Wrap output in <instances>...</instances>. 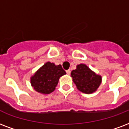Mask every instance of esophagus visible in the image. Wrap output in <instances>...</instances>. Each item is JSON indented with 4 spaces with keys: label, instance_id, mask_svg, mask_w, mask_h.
I'll return each instance as SVG.
<instances>
[{
    "label": "esophagus",
    "instance_id": "esophagus-1",
    "mask_svg": "<svg viewBox=\"0 0 129 129\" xmlns=\"http://www.w3.org/2000/svg\"><path fill=\"white\" fill-rule=\"evenodd\" d=\"M66 73H67V74L70 75V73H71V71H70V70H66Z\"/></svg>",
    "mask_w": 129,
    "mask_h": 129
}]
</instances>
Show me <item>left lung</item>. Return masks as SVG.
I'll return each instance as SVG.
<instances>
[{"label":"left lung","mask_w":129,"mask_h":129,"mask_svg":"<svg viewBox=\"0 0 129 129\" xmlns=\"http://www.w3.org/2000/svg\"><path fill=\"white\" fill-rule=\"evenodd\" d=\"M71 76L78 89L86 94L96 91L102 82V77L84 64L78 65L76 69L72 71Z\"/></svg>","instance_id":"8db88e82"}]
</instances>
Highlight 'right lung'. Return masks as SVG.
<instances>
[{
  "label": "right lung",
  "instance_id": "1",
  "mask_svg": "<svg viewBox=\"0 0 129 129\" xmlns=\"http://www.w3.org/2000/svg\"><path fill=\"white\" fill-rule=\"evenodd\" d=\"M66 74L61 65L47 62L31 78V84L38 93L49 94L55 90L59 78Z\"/></svg>",
  "mask_w": 129,
  "mask_h": 129
}]
</instances>
